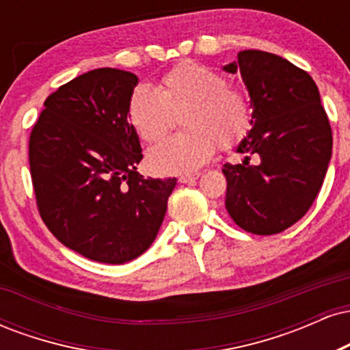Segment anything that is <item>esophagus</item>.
I'll list each match as a JSON object with an SVG mask.
<instances>
[{"label": "esophagus", "mask_w": 350, "mask_h": 350, "mask_svg": "<svg viewBox=\"0 0 350 350\" xmlns=\"http://www.w3.org/2000/svg\"><path fill=\"white\" fill-rule=\"evenodd\" d=\"M199 178V174H184L179 178V183L183 184H194L196 179Z\"/></svg>", "instance_id": "1"}]
</instances>
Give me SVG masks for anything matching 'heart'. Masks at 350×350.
Here are the masks:
<instances>
[{"mask_svg": "<svg viewBox=\"0 0 350 350\" xmlns=\"http://www.w3.org/2000/svg\"><path fill=\"white\" fill-rule=\"evenodd\" d=\"M184 133L150 151L148 163L159 174L191 172L215 152L239 144L252 128V107L226 75L198 62H183L159 80L158 92L146 85L131 92L126 118L143 143L156 144L170 130L172 113H180Z\"/></svg>", "mask_w": 350, "mask_h": 350, "instance_id": "b5f03b06", "label": "heart"}]
</instances>
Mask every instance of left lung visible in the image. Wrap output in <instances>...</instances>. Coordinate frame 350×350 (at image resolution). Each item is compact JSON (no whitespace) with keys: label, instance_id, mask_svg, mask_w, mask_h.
Masks as SVG:
<instances>
[{"label":"left lung","instance_id":"8db88e82","mask_svg":"<svg viewBox=\"0 0 350 350\" xmlns=\"http://www.w3.org/2000/svg\"><path fill=\"white\" fill-rule=\"evenodd\" d=\"M224 69L240 72L253 105V128L237 150L247 158L224 164L226 207L245 232L280 234L306 214L323 186L332 151L326 110L311 75L280 55L242 51Z\"/></svg>","mask_w":350,"mask_h":350}]
</instances>
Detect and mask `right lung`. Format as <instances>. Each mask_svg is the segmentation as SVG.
<instances>
[{"label":"right lung","mask_w":350,"mask_h":350,"mask_svg":"<svg viewBox=\"0 0 350 350\" xmlns=\"http://www.w3.org/2000/svg\"><path fill=\"white\" fill-rule=\"evenodd\" d=\"M138 77L95 69L44 102L29 136L36 204L70 250L100 263L135 260L158 235L178 179L144 178L126 105Z\"/></svg>","instance_id":"add662e5"}]
</instances>
